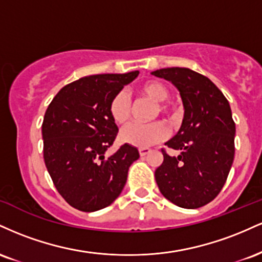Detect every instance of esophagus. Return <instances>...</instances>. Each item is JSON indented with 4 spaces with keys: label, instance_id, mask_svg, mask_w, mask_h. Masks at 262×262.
Wrapping results in <instances>:
<instances>
[{
    "label": "esophagus",
    "instance_id": "obj_1",
    "mask_svg": "<svg viewBox=\"0 0 262 262\" xmlns=\"http://www.w3.org/2000/svg\"><path fill=\"white\" fill-rule=\"evenodd\" d=\"M149 152H151V149H149V148H140V149H139V154H140V156L148 155Z\"/></svg>",
    "mask_w": 262,
    "mask_h": 262
}]
</instances>
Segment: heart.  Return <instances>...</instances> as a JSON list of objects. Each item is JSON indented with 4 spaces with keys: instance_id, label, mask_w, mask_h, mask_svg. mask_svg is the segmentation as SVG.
I'll return each instance as SVG.
<instances>
[{
    "instance_id": "heart-1",
    "label": "heart",
    "mask_w": 262,
    "mask_h": 262,
    "mask_svg": "<svg viewBox=\"0 0 262 262\" xmlns=\"http://www.w3.org/2000/svg\"><path fill=\"white\" fill-rule=\"evenodd\" d=\"M140 96L155 102L154 118L161 114L162 117L171 118L172 107L166 100L170 97V90L165 83L158 80H149L141 83L138 89ZM110 114L117 124H124L129 121L132 114V102L125 92H118L113 96L110 102ZM167 137V128L162 122H152L149 124H138L130 123L122 128L119 133V140L129 145L138 148H148L160 143Z\"/></svg>"
}]
</instances>
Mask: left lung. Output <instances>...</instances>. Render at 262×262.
<instances>
[{"label":"left lung","mask_w":262,"mask_h":262,"mask_svg":"<svg viewBox=\"0 0 262 262\" xmlns=\"http://www.w3.org/2000/svg\"><path fill=\"white\" fill-rule=\"evenodd\" d=\"M170 81L181 95L185 114L180 130L165 145L180 150L155 170L162 196L182 208L194 209L214 200L234 160L235 123L229 102L208 77L187 68L151 73Z\"/></svg>","instance_id":"left-lung-1"}]
</instances>
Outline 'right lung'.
<instances>
[{
	"mask_svg": "<svg viewBox=\"0 0 262 262\" xmlns=\"http://www.w3.org/2000/svg\"><path fill=\"white\" fill-rule=\"evenodd\" d=\"M138 75L139 71L81 77L62 87L45 112V166L59 193L74 208L95 212L113 203L127 182L129 166L139 159L138 149L129 144L106 155L118 133L110 102Z\"/></svg>",
	"mask_w": 262,
	"mask_h": 262,
	"instance_id": "right-lung-1",
	"label": "right lung"
}]
</instances>
